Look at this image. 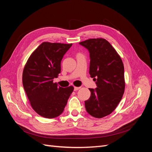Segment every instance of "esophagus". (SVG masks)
I'll return each instance as SVG.
<instances>
[{
    "instance_id": "esophagus-1",
    "label": "esophagus",
    "mask_w": 152,
    "mask_h": 152,
    "mask_svg": "<svg viewBox=\"0 0 152 152\" xmlns=\"http://www.w3.org/2000/svg\"><path fill=\"white\" fill-rule=\"evenodd\" d=\"M80 88V87H74V91H77V90H79V89Z\"/></svg>"
}]
</instances>
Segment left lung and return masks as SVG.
Returning a JSON list of instances; mask_svg holds the SVG:
<instances>
[{"label": "left lung", "instance_id": "8db88e82", "mask_svg": "<svg viewBox=\"0 0 152 152\" xmlns=\"http://www.w3.org/2000/svg\"><path fill=\"white\" fill-rule=\"evenodd\" d=\"M88 49L89 74L97 87L89 89L91 96L85 101L86 111L101 118L112 113L123 96L125 89L124 64L112 45L102 38L90 39L79 42Z\"/></svg>", "mask_w": 152, "mask_h": 152}]
</instances>
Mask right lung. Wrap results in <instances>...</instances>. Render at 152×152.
Listing matches in <instances>:
<instances>
[{
    "label": "right lung",
    "mask_w": 152,
    "mask_h": 152,
    "mask_svg": "<svg viewBox=\"0 0 152 152\" xmlns=\"http://www.w3.org/2000/svg\"><path fill=\"white\" fill-rule=\"evenodd\" d=\"M72 44L44 42L31 53L23 72V86L36 113L47 118L61 115L73 86L63 88L53 79L61 72V59Z\"/></svg>",
    "instance_id": "obj_1"
}]
</instances>
